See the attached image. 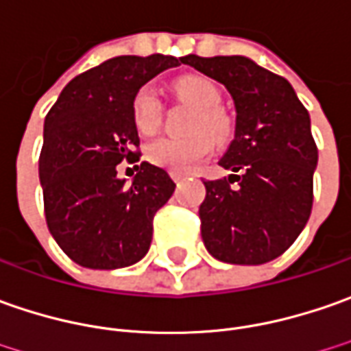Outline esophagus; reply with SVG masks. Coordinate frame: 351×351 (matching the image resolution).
<instances>
[{
  "mask_svg": "<svg viewBox=\"0 0 351 351\" xmlns=\"http://www.w3.org/2000/svg\"><path fill=\"white\" fill-rule=\"evenodd\" d=\"M171 176H173V180H175V182H180V180L184 178V176H180V175H171Z\"/></svg>",
  "mask_w": 351,
  "mask_h": 351,
  "instance_id": "34e87169",
  "label": "esophagus"
}]
</instances>
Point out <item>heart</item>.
<instances>
[{
	"instance_id": "obj_1",
	"label": "heart",
	"mask_w": 351,
	"mask_h": 351,
	"mask_svg": "<svg viewBox=\"0 0 351 351\" xmlns=\"http://www.w3.org/2000/svg\"><path fill=\"white\" fill-rule=\"evenodd\" d=\"M171 89L182 103L196 108L190 132L184 139L161 138L152 141L145 149L149 163L171 171L173 175H188L213 153V140L225 139L231 134V118L221 103V93L212 79L202 75H182L173 81ZM134 126L141 136H153L161 124V103L153 87L143 85L132 101ZM208 131L211 138L205 134Z\"/></svg>"
}]
</instances>
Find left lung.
I'll list each match as a JSON object with an SVG mask.
<instances>
[{"mask_svg":"<svg viewBox=\"0 0 351 351\" xmlns=\"http://www.w3.org/2000/svg\"><path fill=\"white\" fill-rule=\"evenodd\" d=\"M182 64L225 85L237 112L235 139L219 161L235 175L204 182V245L229 264L278 258L303 231L313 208L319 152L307 108L287 79L245 56L190 54Z\"/></svg>","mask_w":351,"mask_h":351,"instance_id":"left-lung-1","label":"left lung"}]
</instances>
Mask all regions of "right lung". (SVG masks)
Returning <instances> with one entry per match:
<instances>
[{"mask_svg": "<svg viewBox=\"0 0 351 351\" xmlns=\"http://www.w3.org/2000/svg\"><path fill=\"white\" fill-rule=\"evenodd\" d=\"M180 64L182 58L163 54L106 60L71 79L46 116L38 161L46 223L79 266L114 270L147 254L153 215L176 184L145 161L126 184L116 165L139 161L134 95Z\"/></svg>", "mask_w": 351, "mask_h": 351, "instance_id": "right-lung-1", "label": "right lung"}]
</instances>
